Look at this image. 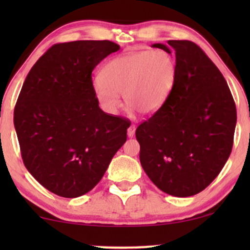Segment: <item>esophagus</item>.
<instances>
[{
    "instance_id": "esophagus-1",
    "label": "esophagus",
    "mask_w": 250,
    "mask_h": 250,
    "mask_svg": "<svg viewBox=\"0 0 250 250\" xmlns=\"http://www.w3.org/2000/svg\"><path fill=\"white\" fill-rule=\"evenodd\" d=\"M135 129H136V127H135V125H131L128 127V129H127V135H128V138H133V135H134V133H135Z\"/></svg>"
}]
</instances>
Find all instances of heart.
I'll return each instance as SVG.
<instances>
[{
  "instance_id": "b5f03b06",
  "label": "heart",
  "mask_w": 250,
  "mask_h": 250,
  "mask_svg": "<svg viewBox=\"0 0 250 250\" xmlns=\"http://www.w3.org/2000/svg\"><path fill=\"white\" fill-rule=\"evenodd\" d=\"M177 75V64L172 53L164 50L128 52L111 59L92 86L100 107L115 114L119 93L131 110L143 115L155 114L166 104Z\"/></svg>"
}]
</instances>
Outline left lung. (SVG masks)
I'll use <instances>...</instances> for the list:
<instances>
[{"mask_svg": "<svg viewBox=\"0 0 250 250\" xmlns=\"http://www.w3.org/2000/svg\"><path fill=\"white\" fill-rule=\"evenodd\" d=\"M152 47L175 54L177 75L166 104L136 128L140 162L165 193L194 196L230 157L235 104L223 75L196 43L172 40Z\"/></svg>", "mask_w": 250, "mask_h": 250, "instance_id": "left-lung-1", "label": "left lung"}]
</instances>
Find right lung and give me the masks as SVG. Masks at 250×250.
<instances>
[{
	"label": "right lung",
	"mask_w": 250,
	"mask_h": 250,
	"mask_svg": "<svg viewBox=\"0 0 250 250\" xmlns=\"http://www.w3.org/2000/svg\"><path fill=\"white\" fill-rule=\"evenodd\" d=\"M119 49L110 41L56 44L23 82L13 116L23 164L58 196L93 189L127 139V121L102 111L92 86L95 66Z\"/></svg>",
	"instance_id": "right-lung-1"
}]
</instances>
